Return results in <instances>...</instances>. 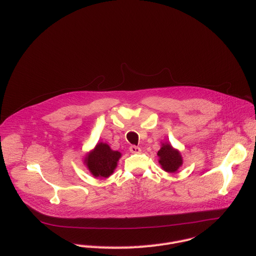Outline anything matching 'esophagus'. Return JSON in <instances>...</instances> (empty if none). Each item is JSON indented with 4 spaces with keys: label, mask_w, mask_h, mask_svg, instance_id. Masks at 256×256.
<instances>
[{
    "label": "esophagus",
    "mask_w": 256,
    "mask_h": 256,
    "mask_svg": "<svg viewBox=\"0 0 256 256\" xmlns=\"http://www.w3.org/2000/svg\"><path fill=\"white\" fill-rule=\"evenodd\" d=\"M130 151L132 153H134V154H138L140 153V149L138 147H136V146H130Z\"/></svg>",
    "instance_id": "34e87169"
}]
</instances>
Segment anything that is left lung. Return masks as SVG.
I'll list each match as a JSON object with an SVG mask.
<instances>
[{
  "label": "left lung",
  "mask_w": 256,
  "mask_h": 256,
  "mask_svg": "<svg viewBox=\"0 0 256 256\" xmlns=\"http://www.w3.org/2000/svg\"><path fill=\"white\" fill-rule=\"evenodd\" d=\"M158 162L161 168L168 173H175L184 164L181 153L179 150L173 148L170 142H162L161 148L157 153Z\"/></svg>",
  "instance_id": "1"
}]
</instances>
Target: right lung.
<instances>
[{
    "mask_svg": "<svg viewBox=\"0 0 256 256\" xmlns=\"http://www.w3.org/2000/svg\"><path fill=\"white\" fill-rule=\"evenodd\" d=\"M120 157V152L112 150L108 144L100 142L85 156L84 164L95 178H107L114 172Z\"/></svg>",
    "mask_w": 256,
    "mask_h": 256,
    "instance_id": "obj_1",
    "label": "right lung"
}]
</instances>
